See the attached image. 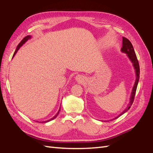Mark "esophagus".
I'll return each mask as SVG.
<instances>
[{"label": "esophagus", "instance_id": "1", "mask_svg": "<svg viewBox=\"0 0 153 153\" xmlns=\"http://www.w3.org/2000/svg\"><path fill=\"white\" fill-rule=\"evenodd\" d=\"M75 80L80 83H83L85 81V78L81 75H78L75 76Z\"/></svg>", "mask_w": 153, "mask_h": 153}]
</instances>
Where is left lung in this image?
<instances>
[{
	"instance_id": "left-lung-1",
	"label": "left lung",
	"mask_w": 153,
	"mask_h": 153,
	"mask_svg": "<svg viewBox=\"0 0 153 153\" xmlns=\"http://www.w3.org/2000/svg\"><path fill=\"white\" fill-rule=\"evenodd\" d=\"M121 50L122 52H123L124 53H126L127 56L128 57L129 59L130 60L131 62H132L133 68H134V69H135L136 80H135V84H134V85L133 87L130 98H129V103L127 106V107L125 108V110L123 111V112L121 114H120L117 117L114 118L113 119H111L112 121V120H114L115 119L118 118L119 117L121 116V115H122L124 113H126L127 111L129 108H130L131 106L133 104L134 98H135V95L137 85H138V81H139V78H140L139 64H138V61L137 60V57L136 56L135 50H134V48H133V47L131 43L127 38H124V37H123V47L121 48ZM111 120H110V121H111Z\"/></svg>"
}]
</instances>
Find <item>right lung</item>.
<instances>
[{
    "label": "right lung",
    "mask_w": 153,
    "mask_h": 153,
    "mask_svg": "<svg viewBox=\"0 0 153 153\" xmlns=\"http://www.w3.org/2000/svg\"><path fill=\"white\" fill-rule=\"evenodd\" d=\"M32 38V36H30V35H29V36H27L26 37H25V38L23 39L22 41H21V42L18 44V45L17 46V47H16V50H15V53H14V54H13V58L14 57V56H15V54L16 53V52H18V50L20 49V48L22 47V46L24 45L25 42H27V41H28L29 39H30V38ZM60 110H61V106H60V108H59V111H58V112L57 113V114L55 115V116H53L52 118H51L50 119H49V120H47V121H42V122H39V121H37V122H39V123H48V122H49V121H52V120H53V119H55L57 117V116L58 115V114H59V112H60Z\"/></svg>",
    "instance_id": "1"
}]
</instances>
